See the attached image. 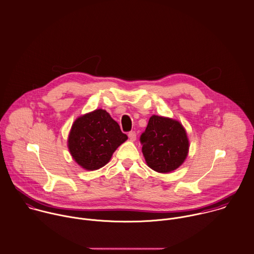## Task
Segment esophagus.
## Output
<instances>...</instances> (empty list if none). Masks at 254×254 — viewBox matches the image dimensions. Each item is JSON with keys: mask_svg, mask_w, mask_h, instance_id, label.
<instances>
[{"mask_svg": "<svg viewBox=\"0 0 254 254\" xmlns=\"http://www.w3.org/2000/svg\"><path fill=\"white\" fill-rule=\"evenodd\" d=\"M128 138H129L130 141H134V140L136 139V133H135V131H130V132L128 133Z\"/></svg>", "mask_w": 254, "mask_h": 254, "instance_id": "34e87169", "label": "esophagus"}]
</instances>
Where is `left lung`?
<instances>
[{
  "mask_svg": "<svg viewBox=\"0 0 254 254\" xmlns=\"http://www.w3.org/2000/svg\"><path fill=\"white\" fill-rule=\"evenodd\" d=\"M140 142L146 164L158 173L179 168L190 147L187 131L180 122L155 115L150 117Z\"/></svg>",
  "mask_w": 254,
  "mask_h": 254,
  "instance_id": "1",
  "label": "left lung"
}]
</instances>
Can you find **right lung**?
Returning a JSON list of instances; mask_svg holds the SVG:
<instances>
[{
	"instance_id": "right-lung-1",
	"label": "right lung",
	"mask_w": 254,
	"mask_h": 254,
	"mask_svg": "<svg viewBox=\"0 0 254 254\" xmlns=\"http://www.w3.org/2000/svg\"><path fill=\"white\" fill-rule=\"evenodd\" d=\"M127 139L119 124L102 109L80 116L68 135V149L78 165L88 171L105 166L116 149Z\"/></svg>"
}]
</instances>
